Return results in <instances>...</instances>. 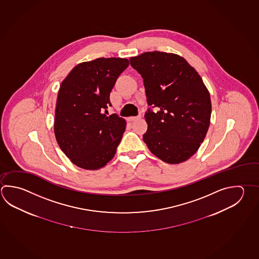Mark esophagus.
Segmentation results:
<instances>
[{
	"mask_svg": "<svg viewBox=\"0 0 259 259\" xmlns=\"http://www.w3.org/2000/svg\"><path fill=\"white\" fill-rule=\"evenodd\" d=\"M141 116H131V117L128 118L127 120L129 121V122H133V121H136V120H138V119H140Z\"/></svg>",
	"mask_w": 259,
	"mask_h": 259,
	"instance_id": "obj_1",
	"label": "esophagus"
}]
</instances>
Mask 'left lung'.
I'll list each match as a JSON object with an SVG mask.
<instances>
[{"instance_id": "8db88e82", "label": "left lung", "mask_w": 259, "mask_h": 259, "mask_svg": "<svg viewBox=\"0 0 259 259\" xmlns=\"http://www.w3.org/2000/svg\"><path fill=\"white\" fill-rule=\"evenodd\" d=\"M141 74L148 109L143 140L162 161L180 164L195 154L210 122V93L202 78L179 55L146 52L130 59Z\"/></svg>"}]
</instances>
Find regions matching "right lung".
Instances as JSON below:
<instances>
[{
    "instance_id": "obj_1",
    "label": "right lung",
    "mask_w": 259,
    "mask_h": 259,
    "mask_svg": "<svg viewBox=\"0 0 259 259\" xmlns=\"http://www.w3.org/2000/svg\"><path fill=\"white\" fill-rule=\"evenodd\" d=\"M129 61L100 58L79 63L61 82L55 111L59 147L74 165L97 170L112 160L125 131L117 114L107 116L110 93Z\"/></svg>"
}]
</instances>
